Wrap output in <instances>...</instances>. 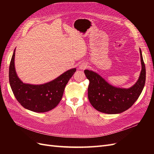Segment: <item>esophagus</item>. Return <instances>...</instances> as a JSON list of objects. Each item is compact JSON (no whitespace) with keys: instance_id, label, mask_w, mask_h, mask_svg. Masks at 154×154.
<instances>
[{"instance_id":"obj_1","label":"esophagus","mask_w":154,"mask_h":154,"mask_svg":"<svg viewBox=\"0 0 154 154\" xmlns=\"http://www.w3.org/2000/svg\"><path fill=\"white\" fill-rule=\"evenodd\" d=\"M87 67V63L85 62L81 63L80 66H79V68H80V69H85Z\"/></svg>"}]
</instances>
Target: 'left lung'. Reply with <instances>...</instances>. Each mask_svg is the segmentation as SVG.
I'll use <instances>...</instances> for the list:
<instances>
[{"mask_svg": "<svg viewBox=\"0 0 154 154\" xmlns=\"http://www.w3.org/2000/svg\"><path fill=\"white\" fill-rule=\"evenodd\" d=\"M141 71L137 82L129 88H122L110 85L104 79L89 70L84 72L89 80L88 98L91 104L101 112L114 114L122 113L131 107L136 101L145 84L146 69L141 50H139Z\"/></svg>", "mask_w": 154, "mask_h": 154, "instance_id": "left-lung-1", "label": "left lung"}]
</instances>
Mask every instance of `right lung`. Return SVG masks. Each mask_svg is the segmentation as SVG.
I'll use <instances>...</instances> for the list:
<instances>
[{
	"label": "right lung",
	"mask_w": 154,
	"mask_h": 154,
	"mask_svg": "<svg viewBox=\"0 0 154 154\" xmlns=\"http://www.w3.org/2000/svg\"><path fill=\"white\" fill-rule=\"evenodd\" d=\"M15 55V49L9 69V80L17 100L25 109L35 112H45L53 109L61 101L65 87L76 69H70L44 84H27L18 78L16 73Z\"/></svg>",
	"instance_id": "1"
}]
</instances>
